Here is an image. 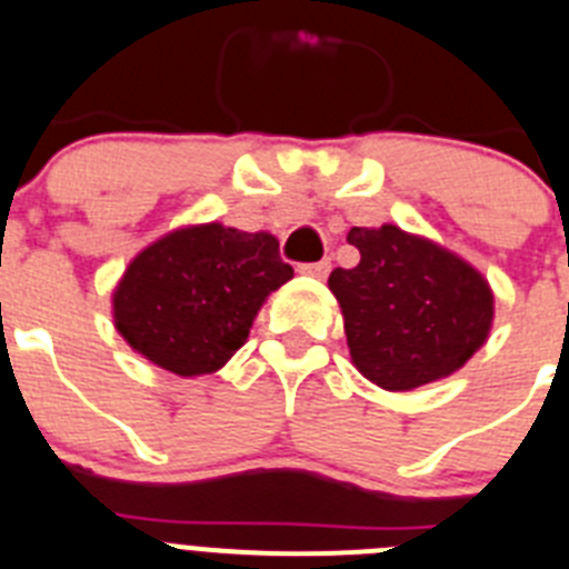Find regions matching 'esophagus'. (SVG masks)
<instances>
[{"label":"esophagus","instance_id":"1","mask_svg":"<svg viewBox=\"0 0 569 569\" xmlns=\"http://www.w3.org/2000/svg\"><path fill=\"white\" fill-rule=\"evenodd\" d=\"M300 274H309V277H327L329 274V260H321V262H303L300 266Z\"/></svg>","mask_w":569,"mask_h":569}]
</instances>
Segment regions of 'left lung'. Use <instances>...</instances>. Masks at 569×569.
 <instances>
[{
  "mask_svg": "<svg viewBox=\"0 0 569 569\" xmlns=\"http://www.w3.org/2000/svg\"><path fill=\"white\" fill-rule=\"evenodd\" d=\"M356 269L329 289L358 373L385 390H413L460 370L489 338L495 298L486 277L437 242L396 226L352 228Z\"/></svg>",
  "mask_w": 569,
  "mask_h": 569,
  "instance_id": "1",
  "label": "left lung"
}]
</instances>
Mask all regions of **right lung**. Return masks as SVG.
Here are the masks:
<instances>
[{"mask_svg":"<svg viewBox=\"0 0 569 569\" xmlns=\"http://www.w3.org/2000/svg\"><path fill=\"white\" fill-rule=\"evenodd\" d=\"M295 271L271 233L219 222L164 233L114 286V329L176 376L217 373L240 350L257 312Z\"/></svg>","mask_w":569,"mask_h":569,"instance_id":"1","label":"right lung"}]
</instances>
